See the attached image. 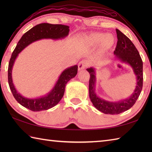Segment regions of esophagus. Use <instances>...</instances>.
I'll return each mask as SVG.
<instances>
[{
  "label": "esophagus",
  "instance_id": "1",
  "mask_svg": "<svg viewBox=\"0 0 152 152\" xmlns=\"http://www.w3.org/2000/svg\"><path fill=\"white\" fill-rule=\"evenodd\" d=\"M88 63L87 61H82L81 62H80L79 64H78V70L80 71L82 70L85 69L86 66H88Z\"/></svg>",
  "mask_w": 152,
  "mask_h": 152
}]
</instances>
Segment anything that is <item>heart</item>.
Returning <instances> with one entry per match:
<instances>
[{
    "label": "heart",
    "instance_id": "1",
    "mask_svg": "<svg viewBox=\"0 0 152 152\" xmlns=\"http://www.w3.org/2000/svg\"><path fill=\"white\" fill-rule=\"evenodd\" d=\"M89 42L91 46L96 47L102 44V46L104 49H108L114 46L115 42V37L112 34H106L105 33H93L89 36Z\"/></svg>",
    "mask_w": 152,
    "mask_h": 152
}]
</instances>
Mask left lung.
Listing matches in <instances>:
<instances>
[{
    "label": "left lung",
    "instance_id": "left-lung-1",
    "mask_svg": "<svg viewBox=\"0 0 152 152\" xmlns=\"http://www.w3.org/2000/svg\"><path fill=\"white\" fill-rule=\"evenodd\" d=\"M118 42L114 53L121 62L130 65L137 77V86L130 96L119 101H108L100 98L96 94L95 69H87L90 74L89 93L93 106L106 114H119L133 106L139 96L143 85V63L140 54L133 43L127 37L116 28Z\"/></svg>",
    "mask_w": 152,
    "mask_h": 152
}]
</instances>
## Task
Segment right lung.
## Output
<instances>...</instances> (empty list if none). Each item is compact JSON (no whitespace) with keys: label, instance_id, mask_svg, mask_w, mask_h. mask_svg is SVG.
<instances>
[{"label":"right lung","instance_id":"add662e5","mask_svg":"<svg viewBox=\"0 0 152 152\" xmlns=\"http://www.w3.org/2000/svg\"><path fill=\"white\" fill-rule=\"evenodd\" d=\"M70 31L69 27L64 25L40 23L33 27L23 35L11 56L8 64V78L11 91L19 104L34 112L46 110L57 105L63 98L67 82L76 76L78 65H74L64 70L51 91L46 95L30 99L22 96L16 90L12 80V68L19 53L31 43L41 39L59 40L66 38Z\"/></svg>","mask_w":152,"mask_h":152}]
</instances>
